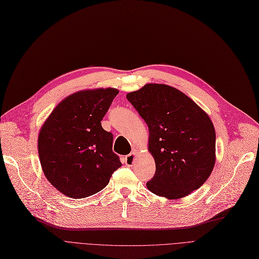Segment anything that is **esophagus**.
<instances>
[{
  "instance_id": "obj_1",
  "label": "esophagus",
  "mask_w": 259,
  "mask_h": 259,
  "mask_svg": "<svg viewBox=\"0 0 259 259\" xmlns=\"http://www.w3.org/2000/svg\"><path fill=\"white\" fill-rule=\"evenodd\" d=\"M124 162H125V165L126 166H128V167H131L134 162H135V153H130V154H128L127 156H125V158H124Z\"/></svg>"
}]
</instances>
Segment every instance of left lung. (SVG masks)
Listing matches in <instances>:
<instances>
[{"mask_svg":"<svg viewBox=\"0 0 259 259\" xmlns=\"http://www.w3.org/2000/svg\"><path fill=\"white\" fill-rule=\"evenodd\" d=\"M127 100L149 128V151L155 174L152 193L178 199L205 183L215 164V130L208 114L180 90L147 84Z\"/></svg>","mask_w":259,"mask_h":259,"instance_id":"8db88e82","label":"left lung"}]
</instances>
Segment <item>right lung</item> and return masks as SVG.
Masks as SVG:
<instances>
[{
	"label": "right lung",
	"mask_w": 259,
	"mask_h": 259,
	"mask_svg": "<svg viewBox=\"0 0 259 259\" xmlns=\"http://www.w3.org/2000/svg\"><path fill=\"white\" fill-rule=\"evenodd\" d=\"M118 90L73 93L51 112L38 134V156L49 183L71 198L100 192L120 166L112 151L113 134L101 120Z\"/></svg>",
	"instance_id": "obj_1"
}]
</instances>
